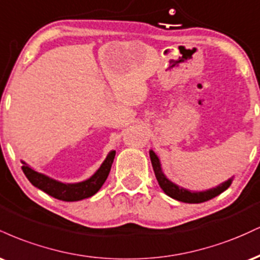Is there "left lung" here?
<instances>
[{"mask_svg": "<svg viewBox=\"0 0 260 260\" xmlns=\"http://www.w3.org/2000/svg\"><path fill=\"white\" fill-rule=\"evenodd\" d=\"M149 155H150L151 165H153L155 177H156L157 182H159V186L161 189L166 193L169 197L176 199L178 202L183 203H190V204H196V203H203L210 201V199L215 198L216 196L221 194L223 190H226L228 188L231 186L232 178L225 181L223 183L219 184L215 188H210L208 190H202V192H193V190H188L186 188H182L177 184H175L174 182H171L166 177L165 174L162 172V169H161V164L157 155L154 153L153 150L149 151Z\"/></svg>", "mask_w": 260, "mask_h": 260, "instance_id": "1", "label": "left lung"}]
</instances>
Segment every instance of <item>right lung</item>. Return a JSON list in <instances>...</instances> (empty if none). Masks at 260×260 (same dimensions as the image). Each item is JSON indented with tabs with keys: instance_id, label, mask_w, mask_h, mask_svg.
Listing matches in <instances>:
<instances>
[{
	"instance_id": "add662e5",
	"label": "right lung",
	"mask_w": 260,
	"mask_h": 260,
	"mask_svg": "<svg viewBox=\"0 0 260 260\" xmlns=\"http://www.w3.org/2000/svg\"><path fill=\"white\" fill-rule=\"evenodd\" d=\"M115 155V150L110 151L106 159L101 164L99 170L90 178L78 182V183H62V182L53 180V178H50L49 176L35 171L24 161H22V170L32 186L39 188L43 192L47 193L53 198L59 199V201L77 202L94 196L103 187L107 176L110 174Z\"/></svg>"
}]
</instances>
